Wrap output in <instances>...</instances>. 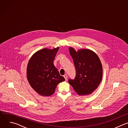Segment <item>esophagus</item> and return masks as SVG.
<instances>
[{"mask_svg":"<svg viewBox=\"0 0 128 128\" xmlns=\"http://www.w3.org/2000/svg\"><path fill=\"white\" fill-rule=\"evenodd\" d=\"M64 78H65V80H67V75L66 74H65L64 76Z\"/></svg>","mask_w":128,"mask_h":128,"instance_id":"esophagus-1","label":"esophagus"}]
</instances>
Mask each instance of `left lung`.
<instances>
[{
	"label": "left lung",
	"mask_w": 128,
	"mask_h": 128,
	"mask_svg": "<svg viewBox=\"0 0 128 128\" xmlns=\"http://www.w3.org/2000/svg\"><path fill=\"white\" fill-rule=\"evenodd\" d=\"M76 70L74 80L69 79L68 82L79 95L92 93L101 82L103 70L97 54L88 49H81L78 52L69 48Z\"/></svg>",
	"instance_id": "1"
}]
</instances>
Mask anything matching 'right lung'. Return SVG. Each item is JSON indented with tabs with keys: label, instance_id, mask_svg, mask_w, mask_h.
<instances>
[{
	"label": "right lung",
	"instance_id": "right-lung-1",
	"mask_svg": "<svg viewBox=\"0 0 128 128\" xmlns=\"http://www.w3.org/2000/svg\"><path fill=\"white\" fill-rule=\"evenodd\" d=\"M59 48H43L33 54L28 63L27 77L32 88L40 95H52L59 83L64 81L54 65V60Z\"/></svg>",
	"mask_w": 128,
	"mask_h": 128
}]
</instances>
